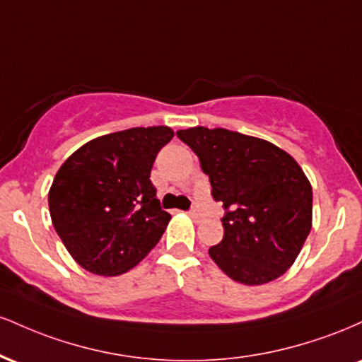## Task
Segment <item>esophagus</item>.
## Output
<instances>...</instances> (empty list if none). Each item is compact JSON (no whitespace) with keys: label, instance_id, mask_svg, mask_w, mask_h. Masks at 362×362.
Here are the masks:
<instances>
[{"label":"esophagus","instance_id":"1","mask_svg":"<svg viewBox=\"0 0 362 362\" xmlns=\"http://www.w3.org/2000/svg\"><path fill=\"white\" fill-rule=\"evenodd\" d=\"M189 216H190V218L194 219V221H201V219L204 218V216H202L201 211H197V209H192V211H189Z\"/></svg>","mask_w":362,"mask_h":362}]
</instances>
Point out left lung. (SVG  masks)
Wrapping results in <instances>:
<instances>
[{
  "instance_id": "obj_1",
  "label": "left lung",
  "mask_w": 362,
  "mask_h": 362,
  "mask_svg": "<svg viewBox=\"0 0 362 362\" xmlns=\"http://www.w3.org/2000/svg\"><path fill=\"white\" fill-rule=\"evenodd\" d=\"M226 214L224 235L209 248L230 279L267 284L294 264L308 238L313 192L298 161L269 141L228 129H182Z\"/></svg>"
}]
</instances>
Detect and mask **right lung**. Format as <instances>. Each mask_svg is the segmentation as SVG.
<instances>
[{
  "instance_id": "obj_1",
  "label": "right lung",
  "mask_w": 362,
  "mask_h": 362,
  "mask_svg": "<svg viewBox=\"0 0 362 362\" xmlns=\"http://www.w3.org/2000/svg\"><path fill=\"white\" fill-rule=\"evenodd\" d=\"M173 134L167 126L112 132L83 144L57 170L49 213L85 271L120 276L160 242L172 216L161 211L149 175Z\"/></svg>"
}]
</instances>
